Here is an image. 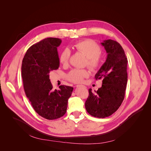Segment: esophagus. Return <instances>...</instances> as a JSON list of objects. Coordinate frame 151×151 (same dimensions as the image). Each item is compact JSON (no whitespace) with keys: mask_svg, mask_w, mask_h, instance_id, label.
<instances>
[{"mask_svg":"<svg viewBox=\"0 0 151 151\" xmlns=\"http://www.w3.org/2000/svg\"><path fill=\"white\" fill-rule=\"evenodd\" d=\"M81 86V85H76L75 87H80Z\"/></svg>","mask_w":151,"mask_h":151,"instance_id":"34e87169","label":"esophagus"}]
</instances>
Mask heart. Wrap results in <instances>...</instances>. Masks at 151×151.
I'll list each match as a JSON object with an SVG mask.
<instances>
[{"mask_svg": "<svg viewBox=\"0 0 151 151\" xmlns=\"http://www.w3.org/2000/svg\"><path fill=\"white\" fill-rule=\"evenodd\" d=\"M76 51L83 54L86 57V64L87 67L93 72H96L101 68L103 60L100 55L101 48L92 41L84 40L76 43L73 46ZM70 52L68 49H65L59 55V62L63 65H66L69 62ZM90 72L86 69L74 68L70 71L67 78L70 81L73 83H81L84 78H88Z\"/></svg>", "mask_w": 151, "mask_h": 151, "instance_id": "heart-1", "label": "heart"}]
</instances>
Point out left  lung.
<instances>
[{"label":"left lung","mask_w":151,"mask_h":151,"mask_svg":"<svg viewBox=\"0 0 151 151\" xmlns=\"http://www.w3.org/2000/svg\"><path fill=\"white\" fill-rule=\"evenodd\" d=\"M101 45L107 53L106 62L95 75L103 78L101 87L89 95L85 103L87 112L93 116L103 118L115 113L122 104L127 82V59L122 47L112 39L105 40Z\"/></svg>","instance_id":"left-lung-1"}]
</instances>
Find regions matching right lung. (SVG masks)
<instances>
[{
    "mask_svg": "<svg viewBox=\"0 0 151 151\" xmlns=\"http://www.w3.org/2000/svg\"><path fill=\"white\" fill-rule=\"evenodd\" d=\"M62 41L48 37L30 47L22 63V77L27 97L34 110L42 117L55 119L67 111L68 99L73 88L60 86L53 90L49 74L59 67L57 47Z\"/></svg>",
    "mask_w": 151,
    "mask_h": 151,
    "instance_id": "right-lung-1",
    "label": "right lung"
}]
</instances>
